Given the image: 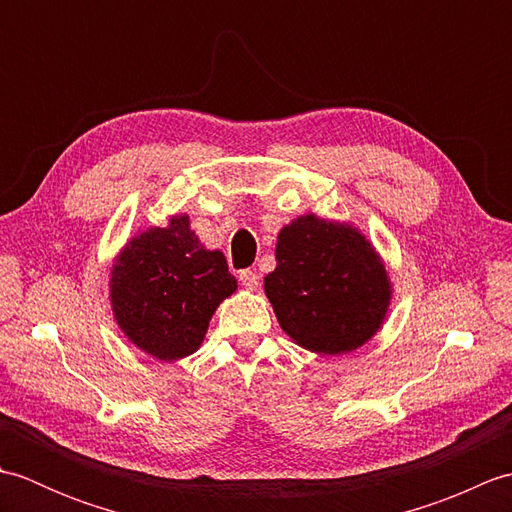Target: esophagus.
I'll return each mask as SVG.
<instances>
[{"instance_id": "1", "label": "esophagus", "mask_w": 512, "mask_h": 512, "mask_svg": "<svg viewBox=\"0 0 512 512\" xmlns=\"http://www.w3.org/2000/svg\"><path fill=\"white\" fill-rule=\"evenodd\" d=\"M239 284H242L246 290H257L259 288V275L255 273V270L246 268V270H242V273H239Z\"/></svg>"}]
</instances>
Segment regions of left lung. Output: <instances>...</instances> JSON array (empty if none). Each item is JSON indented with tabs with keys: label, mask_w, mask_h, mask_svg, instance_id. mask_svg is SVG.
Listing matches in <instances>:
<instances>
[{
	"label": "left lung",
	"mask_w": 512,
	"mask_h": 512,
	"mask_svg": "<svg viewBox=\"0 0 512 512\" xmlns=\"http://www.w3.org/2000/svg\"><path fill=\"white\" fill-rule=\"evenodd\" d=\"M277 268L264 290L292 341L317 354H345L380 330L391 281L358 228L301 215L277 235Z\"/></svg>",
	"instance_id": "left-lung-1"
}]
</instances>
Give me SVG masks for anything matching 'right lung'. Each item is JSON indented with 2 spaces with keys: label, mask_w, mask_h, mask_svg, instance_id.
I'll list each match as a JSON object with an SVG mask.
<instances>
[{
  "label": "right lung",
  "mask_w": 512,
  "mask_h": 512,
  "mask_svg": "<svg viewBox=\"0 0 512 512\" xmlns=\"http://www.w3.org/2000/svg\"><path fill=\"white\" fill-rule=\"evenodd\" d=\"M237 290L220 250H206L189 215L132 237L116 257L110 279L118 328L158 361H178L204 341L217 306Z\"/></svg>",
  "instance_id": "right-lung-1"
}]
</instances>
